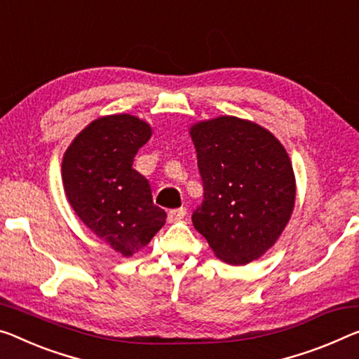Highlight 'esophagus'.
<instances>
[{
  "mask_svg": "<svg viewBox=\"0 0 359 359\" xmlns=\"http://www.w3.org/2000/svg\"><path fill=\"white\" fill-rule=\"evenodd\" d=\"M186 208H175V210H170L168 212V222L170 223H176V222H181V219H183L184 217H186Z\"/></svg>",
  "mask_w": 359,
  "mask_h": 359,
  "instance_id": "1",
  "label": "esophagus"
}]
</instances>
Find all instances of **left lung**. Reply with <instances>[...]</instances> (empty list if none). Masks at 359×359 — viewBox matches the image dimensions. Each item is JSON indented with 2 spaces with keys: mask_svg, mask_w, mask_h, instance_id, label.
Listing matches in <instances>:
<instances>
[{
  "mask_svg": "<svg viewBox=\"0 0 359 359\" xmlns=\"http://www.w3.org/2000/svg\"><path fill=\"white\" fill-rule=\"evenodd\" d=\"M203 181L194 228L219 260L247 264L271 249L295 207V175L285 147L250 120L219 115L191 125Z\"/></svg>",
  "mask_w": 359,
  "mask_h": 359,
  "instance_id": "8db88e82",
  "label": "left lung"
}]
</instances>
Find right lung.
<instances>
[{
    "label": "right lung",
    "instance_id": "1",
    "mask_svg": "<svg viewBox=\"0 0 359 359\" xmlns=\"http://www.w3.org/2000/svg\"><path fill=\"white\" fill-rule=\"evenodd\" d=\"M152 126L131 114L104 115L88 123L62 157L65 197L76 217L110 249L131 257L165 224L133 158Z\"/></svg>",
    "mask_w": 359,
    "mask_h": 359
}]
</instances>
